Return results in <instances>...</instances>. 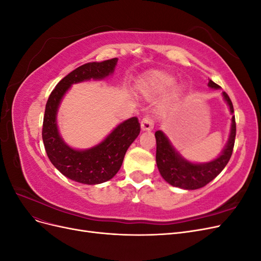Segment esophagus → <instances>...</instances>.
Returning a JSON list of instances; mask_svg holds the SVG:
<instances>
[{"mask_svg": "<svg viewBox=\"0 0 261 261\" xmlns=\"http://www.w3.org/2000/svg\"><path fill=\"white\" fill-rule=\"evenodd\" d=\"M140 125H141V129L144 132H151L153 129V121L148 116L143 118Z\"/></svg>", "mask_w": 261, "mask_h": 261, "instance_id": "obj_1", "label": "esophagus"}]
</instances>
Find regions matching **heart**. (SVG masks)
I'll return each mask as SVG.
<instances>
[{
  "instance_id": "b5f03b06",
  "label": "heart",
  "mask_w": 261,
  "mask_h": 261,
  "mask_svg": "<svg viewBox=\"0 0 261 261\" xmlns=\"http://www.w3.org/2000/svg\"><path fill=\"white\" fill-rule=\"evenodd\" d=\"M174 83L175 78L172 75L164 72H153L148 75L144 80L143 84H141V89H143L146 96L150 98L160 96V94L164 93L170 88L164 100L156 108V113L159 115L167 113L172 102L178 96L179 88L178 86L174 85Z\"/></svg>"
}]
</instances>
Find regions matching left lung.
I'll use <instances>...</instances> for the list:
<instances>
[{"label": "left lung", "instance_id": "left-lung-1", "mask_svg": "<svg viewBox=\"0 0 261 261\" xmlns=\"http://www.w3.org/2000/svg\"><path fill=\"white\" fill-rule=\"evenodd\" d=\"M208 87L211 89L221 88L212 81H209ZM222 96L232 115L231 128L222 151L213 160L201 163L189 161L177 151L169 137L162 130H156L154 133L156 140V167L163 179L170 185L187 189V191L201 188L217 177L230 161L236 135V124L235 116L233 115L234 109L232 101L224 91L222 92Z\"/></svg>", "mask_w": 261, "mask_h": 261}]
</instances>
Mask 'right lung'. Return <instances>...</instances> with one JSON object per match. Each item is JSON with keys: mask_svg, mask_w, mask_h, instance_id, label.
Here are the masks:
<instances>
[{"mask_svg": "<svg viewBox=\"0 0 261 261\" xmlns=\"http://www.w3.org/2000/svg\"><path fill=\"white\" fill-rule=\"evenodd\" d=\"M118 59L87 63L74 69L57 85L45 106L42 139L51 163L67 178L87 185L105 183L121 169L128 147L139 133L136 116L125 120L112 129L99 144L88 149H75L61 136L58 113L61 102L70 87L88 81H103L112 76Z\"/></svg>", "mask_w": 261, "mask_h": 261, "instance_id": "1", "label": "right lung"}]
</instances>
